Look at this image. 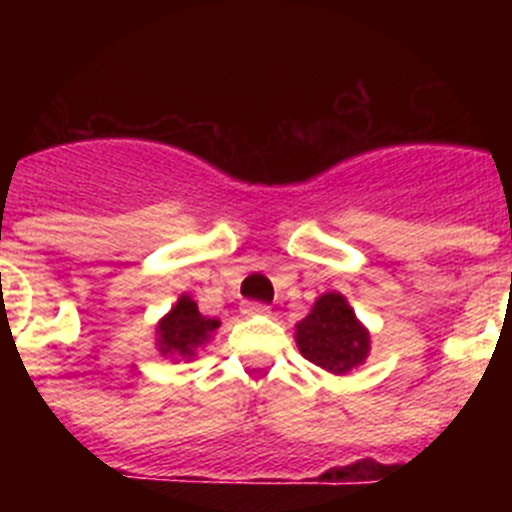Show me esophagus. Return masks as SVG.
<instances>
[{
  "instance_id": "34e87169",
  "label": "esophagus",
  "mask_w": 512,
  "mask_h": 512,
  "mask_svg": "<svg viewBox=\"0 0 512 512\" xmlns=\"http://www.w3.org/2000/svg\"><path fill=\"white\" fill-rule=\"evenodd\" d=\"M271 307L264 302H243V315H269Z\"/></svg>"
}]
</instances>
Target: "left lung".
Wrapping results in <instances>:
<instances>
[{
  "label": "left lung",
  "instance_id": "obj_1",
  "mask_svg": "<svg viewBox=\"0 0 512 512\" xmlns=\"http://www.w3.org/2000/svg\"><path fill=\"white\" fill-rule=\"evenodd\" d=\"M297 348L307 361L333 374H346L369 356V330L359 323L346 297L320 295L310 315L295 325Z\"/></svg>",
  "mask_w": 512,
  "mask_h": 512
}]
</instances>
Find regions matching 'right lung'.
<instances>
[{
    "instance_id": "right-lung-1",
    "label": "right lung",
    "mask_w": 512,
    "mask_h": 512,
    "mask_svg": "<svg viewBox=\"0 0 512 512\" xmlns=\"http://www.w3.org/2000/svg\"><path fill=\"white\" fill-rule=\"evenodd\" d=\"M217 328H220V320L205 318L197 310V302L189 295H182L164 318L158 320V351L176 361L192 359L194 351L205 346Z\"/></svg>"
}]
</instances>
